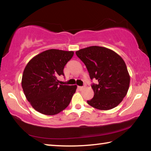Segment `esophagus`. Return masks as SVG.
<instances>
[{
	"instance_id": "esophagus-1",
	"label": "esophagus",
	"mask_w": 151,
	"mask_h": 151,
	"mask_svg": "<svg viewBox=\"0 0 151 151\" xmlns=\"http://www.w3.org/2000/svg\"><path fill=\"white\" fill-rule=\"evenodd\" d=\"M85 86H78V90L82 91V90H83L84 88H85Z\"/></svg>"
}]
</instances>
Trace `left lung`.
I'll return each mask as SVG.
<instances>
[{"label":"left lung","mask_w":151,"mask_h":151,"mask_svg":"<svg viewBox=\"0 0 151 151\" xmlns=\"http://www.w3.org/2000/svg\"><path fill=\"white\" fill-rule=\"evenodd\" d=\"M76 55L85 65L91 80L98 81L91 85L94 96L87 103L103 111L118 106L127 95L130 84L123 59L113 50L98 46L83 48Z\"/></svg>","instance_id":"left-lung-1"}]
</instances>
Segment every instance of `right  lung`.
<instances>
[{
  "label": "right lung",
  "mask_w": 151,
  "mask_h": 151,
  "mask_svg": "<svg viewBox=\"0 0 151 151\" xmlns=\"http://www.w3.org/2000/svg\"><path fill=\"white\" fill-rule=\"evenodd\" d=\"M73 51L45 50L35 56L25 67L22 87L28 101L36 111L46 115H55L68 106L76 86L58 84L66 64Z\"/></svg>",
  "instance_id": "obj_1"
}]
</instances>
